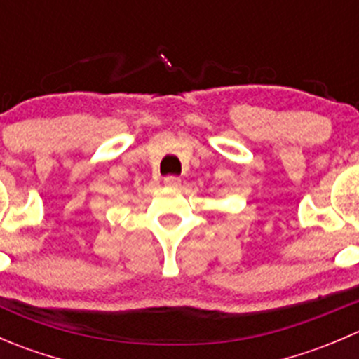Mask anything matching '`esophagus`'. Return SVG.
Listing matches in <instances>:
<instances>
[{
	"label": "esophagus",
	"mask_w": 359,
	"mask_h": 359,
	"mask_svg": "<svg viewBox=\"0 0 359 359\" xmlns=\"http://www.w3.org/2000/svg\"><path fill=\"white\" fill-rule=\"evenodd\" d=\"M163 182L166 184V186H179L180 184V179L179 177H175V175H168V177H165V179H163Z\"/></svg>",
	"instance_id": "esophagus-1"
}]
</instances>
